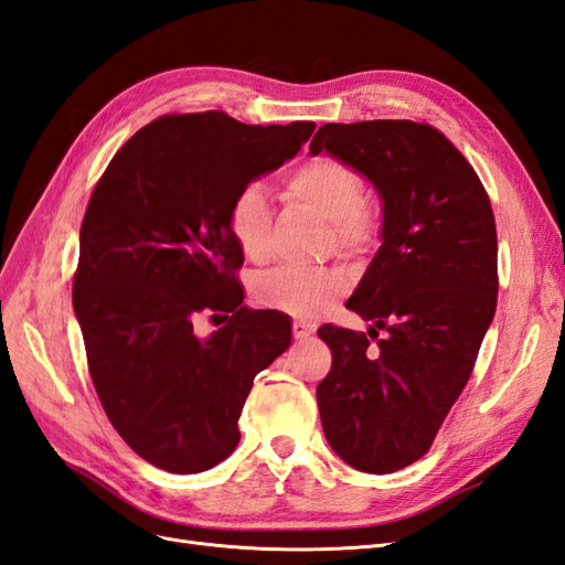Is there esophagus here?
I'll use <instances>...</instances> for the list:
<instances>
[{"label": "esophagus", "instance_id": "esophagus-1", "mask_svg": "<svg viewBox=\"0 0 565 565\" xmlns=\"http://www.w3.org/2000/svg\"><path fill=\"white\" fill-rule=\"evenodd\" d=\"M312 331H315V327H312L310 322H302V320H296V322H294V337H296L298 341L312 337Z\"/></svg>", "mask_w": 565, "mask_h": 565}]
</instances>
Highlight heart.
Listing matches in <instances>:
<instances>
[{
    "instance_id": "b5f03b06",
    "label": "heart",
    "mask_w": 565,
    "mask_h": 565,
    "mask_svg": "<svg viewBox=\"0 0 565 565\" xmlns=\"http://www.w3.org/2000/svg\"><path fill=\"white\" fill-rule=\"evenodd\" d=\"M284 193L327 220L334 243L343 250H363L377 234L374 216L363 205V179L337 157H315L300 164L286 177ZM228 231L253 263L269 257L271 202L263 183H245L231 200ZM345 286L349 279L337 267H279L255 279L253 296L265 308L315 315L345 291Z\"/></svg>"
}]
</instances>
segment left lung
Here are the masks:
<instances>
[{"label":"left lung","mask_w":565,"mask_h":565,"mask_svg":"<svg viewBox=\"0 0 565 565\" xmlns=\"http://www.w3.org/2000/svg\"><path fill=\"white\" fill-rule=\"evenodd\" d=\"M310 152L351 164L382 200V245L345 302L370 329H317L331 349L317 384L324 437L355 470L396 472L427 454L494 320V212L468 159L427 124H324Z\"/></svg>","instance_id":"obj_1"}]
</instances>
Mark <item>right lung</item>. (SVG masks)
<instances>
[{"mask_svg": "<svg viewBox=\"0 0 565 565\" xmlns=\"http://www.w3.org/2000/svg\"><path fill=\"white\" fill-rule=\"evenodd\" d=\"M312 121L250 126L224 111L171 114L114 154L81 224L74 312L90 377L114 429L177 475L234 451L255 374L291 345L277 310L243 308L228 231L245 183L294 159ZM202 311L232 312L210 338ZM214 315V316H215Z\"/></svg>", "mask_w": 565, "mask_h": 565, "instance_id": "1", "label": "right lung"}]
</instances>
